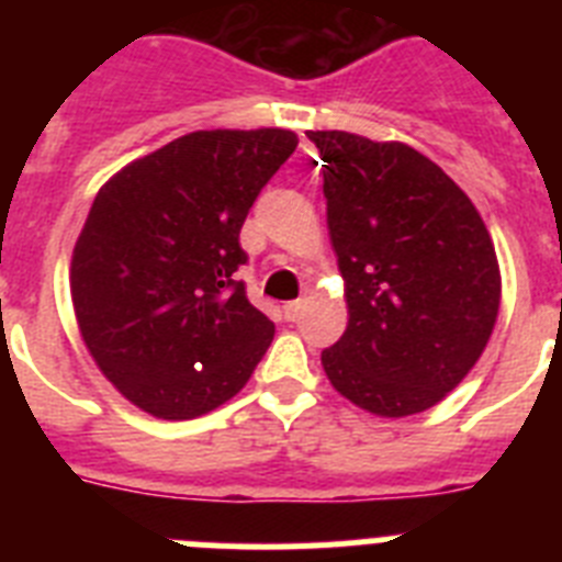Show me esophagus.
<instances>
[{
	"label": "esophagus",
	"mask_w": 562,
	"mask_h": 562,
	"mask_svg": "<svg viewBox=\"0 0 562 562\" xmlns=\"http://www.w3.org/2000/svg\"><path fill=\"white\" fill-rule=\"evenodd\" d=\"M304 310H306V301H290V304H284L286 321H297V317L304 315Z\"/></svg>",
	"instance_id": "34e87169"
}]
</instances>
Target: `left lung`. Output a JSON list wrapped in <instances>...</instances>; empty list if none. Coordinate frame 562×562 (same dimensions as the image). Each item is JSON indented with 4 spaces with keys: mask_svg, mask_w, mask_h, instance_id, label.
<instances>
[{
    "mask_svg": "<svg viewBox=\"0 0 562 562\" xmlns=\"http://www.w3.org/2000/svg\"><path fill=\"white\" fill-rule=\"evenodd\" d=\"M349 326L321 355L329 382L376 416L434 408L493 335L501 272L464 191L405 143L312 132Z\"/></svg>",
    "mask_w": 562,
    "mask_h": 562,
    "instance_id": "1",
    "label": "left lung"
}]
</instances>
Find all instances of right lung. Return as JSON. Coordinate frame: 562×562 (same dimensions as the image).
<instances>
[{
	"label": "right lung",
	"mask_w": 562,
	"mask_h": 562,
	"mask_svg": "<svg viewBox=\"0 0 562 562\" xmlns=\"http://www.w3.org/2000/svg\"><path fill=\"white\" fill-rule=\"evenodd\" d=\"M286 128L182 134L98 191L69 290L98 369L157 419L220 408L250 380L276 326L236 270L252 202L295 151Z\"/></svg>",
	"instance_id": "1"
}]
</instances>
